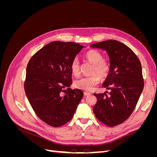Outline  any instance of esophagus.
I'll list each match as a JSON object with an SVG mask.
<instances>
[{"instance_id": "34e87169", "label": "esophagus", "mask_w": 157, "mask_h": 157, "mask_svg": "<svg viewBox=\"0 0 157 157\" xmlns=\"http://www.w3.org/2000/svg\"><path fill=\"white\" fill-rule=\"evenodd\" d=\"M92 94L90 93V92H84V96H90V95H91Z\"/></svg>"}]
</instances>
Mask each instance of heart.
I'll return each instance as SVG.
<instances>
[{"label":"heart","instance_id":"heart-1","mask_svg":"<svg viewBox=\"0 0 157 157\" xmlns=\"http://www.w3.org/2000/svg\"><path fill=\"white\" fill-rule=\"evenodd\" d=\"M85 56L90 62L94 65L92 71V73L94 75L76 80L74 82V86L77 89L91 92L100 81L99 77L101 78L107 77L110 71V66L107 61L103 60V56L97 50H89ZM71 70L75 77H78L80 75V63L77 57L74 58L71 61Z\"/></svg>","mask_w":157,"mask_h":157}]
</instances>
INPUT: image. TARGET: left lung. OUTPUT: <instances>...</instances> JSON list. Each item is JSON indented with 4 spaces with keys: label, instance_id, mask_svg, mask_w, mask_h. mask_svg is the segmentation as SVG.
<instances>
[{
    "label": "left lung",
    "instance_id": "obj_1",
    "mask_svg": "<svg viewBox=\"0 0 157 157\" xmlns=\"http://www.w3.org/2000/svg\"><path fill=\"white\" fill-rule=\"evenodd\" d=\"M90 47L105 50L110 62L103 86L111 92L109 96L107 92L94 94L97 98L94 115L104 124L115 126L130 116L144 90L140 61L129 47L115 40L99 42Z\"/></svg>",
    "mask_w": 157,
    "mask_h": 157
}]
</instances>
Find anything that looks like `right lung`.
Wrapping results in <instances>:
<instances>
[{"label": "right lung", "mask_w": 157, "mask_h": 157, "mask_svg": "<svg viewBox=\"0 0 157 157\" xmlns=\"http://www.w3.org/2000/svg\"><path fill=\"white\" fill-rule=\"evenodd\" d=\"M84 47L54 41L42 47L28 63L24 84L27 98L36 115L51 126L67 123L83 97L82 91L70 86L71 61Z\"/></svg>", "instance_id": "1"}]
</instances>
